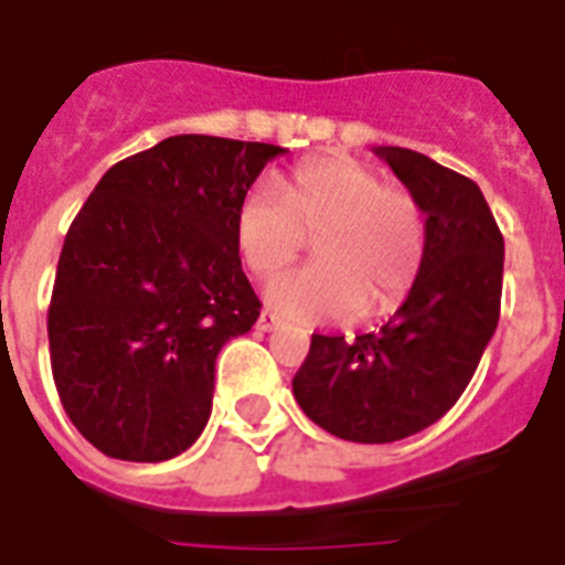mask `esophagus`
<instances>
[{
	"mask_svg": "<svg viewBox=\"0 0 565 565\" xmlns=\"http://www.w3.org/2000/svg\"><path fill=\"white\" fill-rule=\"evenodd\" d=\"M281 327V318H275L271 311H263L257 318V330L259 332H271V330H278Z\"/></svg>",
	"mask_w": 565,
	"mask_h": 565,
	"instance_id": "obj_1",
	"label": "esophagus"
}]
</instances>
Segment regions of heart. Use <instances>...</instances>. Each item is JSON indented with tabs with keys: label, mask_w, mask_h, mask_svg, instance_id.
<instances>
[{
	"label": "heart",
	"mask_w": 565,
	"mask_h": 565,
	"mask_svg": "<svg viewBox=\"0 0 565 565\" xmlns=\"http://www.w3.org/2000/svg\"><path fill=\"white\" fill-rule=\"evenodd\" d=\"M315 238V266L284 271L266 302L318 323L384 315L412 290L424 263V214L403 186L348 157L302 162L287 190L254 186L235 211V242L247 269L269 278Z\"/></svg>",
	"instance_id": "1"
}]
</instances>
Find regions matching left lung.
<instances>
[{
    "label": "left lung",
    "instance_id": "8db88e82",
    "mask_svg": "<svg viewBox=\"0 0 565 565\" xmlns=\"http://www.w3.org/2000/svg\"><path fill=\"white\" fill-rule=\"evenodd\" d=\"M424 211V263L381 330L311 335L299 408L344 441L387 445L436 424L469 387L502 299L505 242L484 193L408 148H375Z\"/></svg>",
    "mask_w": 565,
    "mask_h": 565
}]
</instances>
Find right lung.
Listing matches in <instances>:
<instances>
[{"label":"right lung","instance_id":"right-lung-1","mask_svg":"<svg viewBox=\"0 0 565 565\" xmlns=\"http://www.w3.org/2000/svg\"><path fill=\"white\" fill-rule=\"evenodd\" d=\"M284 148L172 136L115 162L68 226L47 311L72 424L105 457L162 462L209 424L214 360L259 318L235 211Z\"/></svg>","mask_w":565,"mask_h":565}]
</instances>
